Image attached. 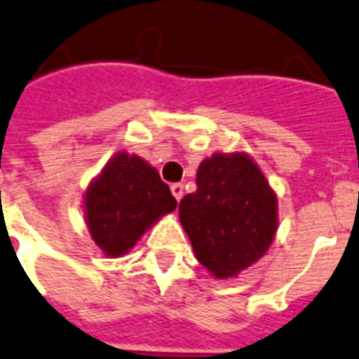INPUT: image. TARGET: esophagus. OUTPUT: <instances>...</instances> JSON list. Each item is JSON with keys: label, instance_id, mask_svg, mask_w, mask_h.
Returning <instances> with one entry per match:
<instances>
[{"label": "esophagus", "instance_id": "1", "mask_svg": "<svg viewBox=\"0 0 359 359\" xmlns=\"http://www.w3.org/2000/svg\"><path fill=\"white\" fill-rule=\"evenodd\" d=\"M170 191H172V194H174V198L180 202V200H182V196H183V185H182V183H174V185L170 187Z\"/></svg>", "mask_w": 359, "mask_h": 359}]
</instances>
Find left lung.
I'll return each instance as SVG.
<instances>
[{
    "label": "left lung",
    "mask_w": 359,
    "mask_h": 359,
    "mask_svg": "<svg viewBox=\"0 0 359 359\" xmlns=\"http://www.w3.org/2000/svg\"><path fill=\"white\" fill-rule=\"evenodd\" d=\"M277 194L245 151L200 163L196 191L180 202L194 257L213 277H238L268 252L279 226Z\"/></svg>",
    "instance_id": "obj_1"
}]
</instances>
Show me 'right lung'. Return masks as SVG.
Instances as JSON below:
<instances>
[{"instance_id": "1", "label": "right lung", "mask_w": 359, "mask_h": 359, "mask_svg": "<svg viewBox=\"0 0 359 359\" xmlns=\"http://www.w3.org/2000/svg\"><path fill=\"white\" fill-rule=\"evenodd\" d=\"M176 205L157 168L127 151L114 155L84 193L91 240L108 258L127 255L144 232Z\"/></svg>"}]
</instances>
